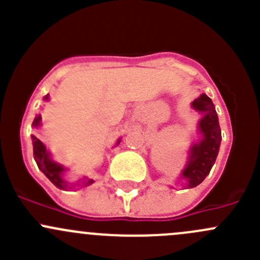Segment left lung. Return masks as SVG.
Wrapping results in <instances>:
<instances>
[{"label": "left lung", "instance_id": "obj_1", "mask_svg": "<svg viewBox=\"0 0 260 260\" xmlns=\"http://www.w3.org/2000/svg\"><path fill=\"white\" fill-rule=\"evenodd\" d=\"M191 108L200 114L198 122L199 140L191 143L187 151V158L180 179L183 187L192 188L200 185L210 172L216 161L221 143V129L219 118L212 101L205 93L191 103Z\"/></svg>", "mask_w": 260, "mask_h": 260}]
</instances>
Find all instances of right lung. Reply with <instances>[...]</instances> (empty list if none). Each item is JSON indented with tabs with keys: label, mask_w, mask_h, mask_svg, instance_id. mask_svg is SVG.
I'll return each instance as SVG.
<instances>
[{
	"label": "right lung",
	"mask_w": 260,
	"mask_h": 260,
	"mask_svg": "<svg viewBox=\"0 0 260 260\" xmlns=\"http://www.w3.org/2000/svg\"><path fill=\"white\" fill-rule=\"evenodd\" d=\"M50 99L49 94H46L44 96V101L48 102ZM32 128H39L41 127V115H36L35 119H34ZM31 140H32V147H34V158H35L36 164H38L40 171L45 175L48 179L56 186L60 190H68V188H73L75 186L78 187H86V186L94 183L93 179H88L86 176H83L81 179L77 180L75 182H69L65 179V172H67V167H64L62 165H60L59 162L55 161L51 157V153L49 152V149L46 148V146L39 140L36 136H31ZM120 138L117 141V145H119Z\"/></svg>",
	"instance_id": "1"
}]
</instances>
